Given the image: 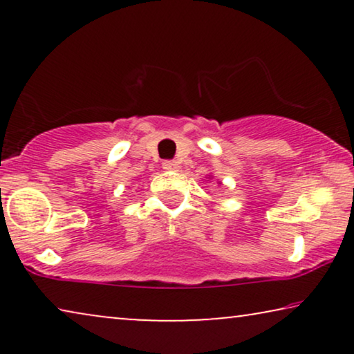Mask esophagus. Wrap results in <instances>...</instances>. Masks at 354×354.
Here are the masks:
<instances>
[{
  "label": "esophagus",
  "instance_id": "obj_1",
  "mask_svg": "<svg viewBox=\"0 0 354 354\" xmlns=\"http://www.w3.org/2000/svg\"><path fill=\"white\" fill-rule=\"evenodd\" d=\"M162 167L166 169V171H177L178 162L174 161V159H167V161L162 162Z\"/></svg>",
  "mask_w": 354,
  "mask_h": 354
}]
</instances>
